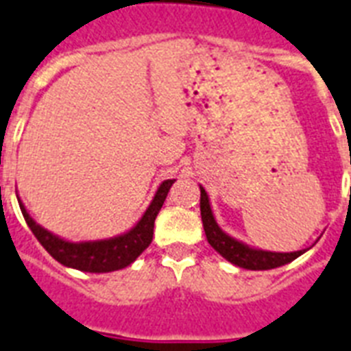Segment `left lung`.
Segmentation results:
<instances>
[{
    "mask_svg": "<svg viewBox=\"0 0 351 351\" xmlns=\"http://www.w3.org/2000/svg\"><path fill=\"white\" fill-rule=\"evenodd\" d=\"M201 190V199H199V208H201V221H203V229H205L206 240L213 245V249L221 254L227 262L234 263L236 267L249 269V271H267V269L280 267V265H286V263L297 260L300 254L308 251H293V252H273V251H263L258 247H251L243 243V241L236 240L230 234H227L221 227L218 225L216 218H214L213 206H210V199L206 190L199 184Z\"/></svg>",
    "mask_w": 351,
    "mask_h": 351,
    "instance_id": "left-lung-1",
    "label": "left lung"
}]
</instances>
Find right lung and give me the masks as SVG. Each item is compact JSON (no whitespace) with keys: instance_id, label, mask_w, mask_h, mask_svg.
I'll list each match as a JSON object with an SVG mask.
<instances>
[{"instance_id":"right-lung-1","label":"right lung","mask_w":351,"mask_h":351,"mask_svg":"<svg viewBox=\"0 0 351 351\" xmlns=\"http://www.w3.org/2000/svg\"><path fill=\"white\" fill-rule=\"evenodd\" d=\"M173 181L176 179H167L159 184L154 199L150 201L145 214L141 216V219L133 225L132 229L122 232V234L104 238V240H65L62 236L54 234L40 223H36L31 214L27 213L20 195H18V203H20L21 214H23L29 229L32 230V234L36 236V240L42 243L43 249L56 262H60L65 267L84 271V273H111V271H119V269L132 265L141 256V252L150 245L157 214L161 210Z\"/></svg>"}]
</instances>
